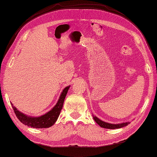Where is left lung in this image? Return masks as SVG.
<instances>
[{
    "label": "left lung",
    "instance_id": "1",
    "mask_svg": "<svg viewBox=\"0 0 157 157\" xmlns=\"http://www.w3.org/2000/svg\"><path fill=\"white\" fill-rule=\"evenodd\" d=\"M94 119L101 127H103V128H106V129H119V128H121V127H125L127 125V124H129V122H126V123H122L119 124L108 123H106V122L100 120V119L97 118L96 116H94Z\"/></svg>",
    "mask_w": 157,
    "mask_h": 157
}]
</instances>
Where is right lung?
Wrapping results in <instances>:
<instances>
[{
  "label": "right lung",
  "instance_id": "add662e5",
  "mask_svg": "<svg viewBox=\"0 0 157 157\" xmlns=\"http://www.w3.org/2000/svg\"><path fill=\"white\" fill-rule=\"evenodd\" d=\"M69 88H70V86H66V88H64L60 95L56 105L48 112L41 116H28V115H25V114L23 113L21 111H18L17 109L13 105V104H12V102L11 105L16 116L23 124L28 125V127H33V128H48V127L52 126L55 122L57 121L58 117L60 114L61 110L63 107V102H64V99Z\"/></svg>",
  "mask_w": 157,
  "mask_h": 157
}]
</instances>
